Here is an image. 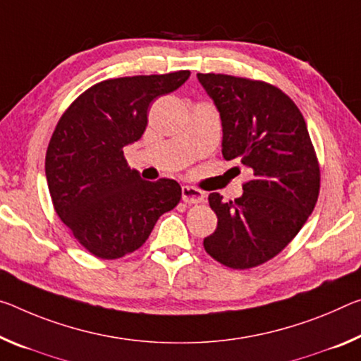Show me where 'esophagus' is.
Segmentation results:
<instances>
[{
	"label": "esophagus",
	"mask_w": 361,
	"mask_h": 361,
	"mask_svg": "<svg viewBox=\"0 0 361 361\" xmlns=\"http://www.w3.org/2000/svg\"><path fill=\"white\" fill-rule=\"evenodd\" d=\"M181 199L186 204H199L204 201V192L194 186H183L181 188Z\"/></svg>",
	"instance_id": "obj_1"
}]
</instances>
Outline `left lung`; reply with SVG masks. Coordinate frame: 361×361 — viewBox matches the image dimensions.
Instances as JSON below:
<instances>
[{
    "mask_svg": "<svg viewBox=\"0 0 361 361\" xmlns=\"http://www.w3.org/2000/svg\"><path fill=\"white\" fill-rule=\"evenodd\" d=\"M197 80L220 114L223 157L252 171L241 197L209 196L219 223L204 249L236 270L262 265L293 241L317 204L319 167L307 123L273 85L223 73Z\"/></svg>",
    "mask_w": 361,
    "mask_h": 361,
    "instance_id": "obj_1",
    "label": "left lung"
}]
</instances>
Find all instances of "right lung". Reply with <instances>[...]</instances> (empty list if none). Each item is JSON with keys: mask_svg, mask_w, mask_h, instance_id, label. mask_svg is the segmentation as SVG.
I'll return each mask as SVG.
<instances>
[{"mask_svg": "<svg viewBox=\"0 0 361 361\" xmlns=\"http://www.w3.org/2000/svg\"><path fill=\"white\" fill-rule=\"evenodd\" d=\"M190 71L104 80L80 94L51 136L44 171L56 214L96 257L114 260L140 249L159 216L175 207V180L145 181L123 147L145 133L147 107L178 90Z\"/></svg>", "mask_w": 361, "mask_h": 361, "instance_id": "obj_1", "label": "right lung"}]
</instances>
